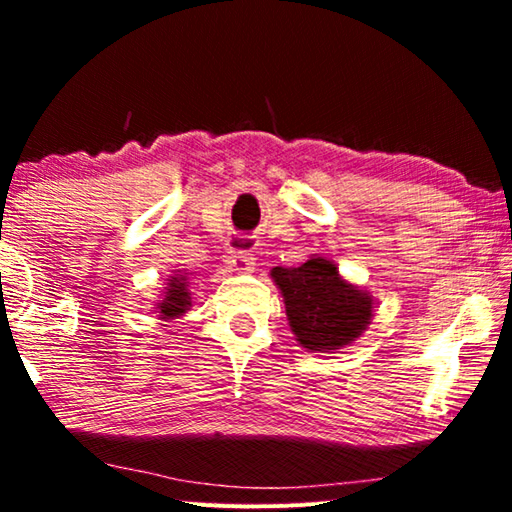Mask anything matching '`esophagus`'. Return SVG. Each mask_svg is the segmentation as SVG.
I'll list each match as a JSON object with an SVG mask.
<instances>
[{
    "label": "esophagus",
    "instance_id": "esophagus-1",
    "mask_svg": "<svg viewBox=\"0 0 512 512\" xmlns=\"http://www.w3.org/2000/svg\"><path fill=\"white\" fill-rule=\"evenodd\" d=\"M225 264L235 273H250L255 268V259L250 257V253H244V250H230L225 255Z\"/></svg>",
    "mask_w": 512,
    "mask_h": 512
}]
</instances>
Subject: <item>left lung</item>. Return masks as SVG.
<instances>
[{
    "instance_id": "left-lung-1",
    "label": "left lung",
    "mask_w": 512,
    "mask_h": 512,
    "mask_svg": "<svg viewBox=\"0 0 512 512\" xmlns=\"http://www.w3.org/2000/svg\"><path fill=\"white\" fill-rule=\"evenodd\" d=\"M271 280L280 289L287 320L300 348L336 352L359 341L375 316V298L339 273L334 259L311 255L298 268L275 266Z\"/></svg>"
}]
</instances>
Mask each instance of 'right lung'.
<instances>
[{"mask_svg": "<svg viewBox=\"0 0 512 512\" xmlns=\"http://www.w3.org/2000/svg\"><path fill=\"white\" fill-rule=\"evenodd\" d=\"M192 309V291H189V275L185 271H176L167 277V287L162 291V298L155 302V316L164 323L183 318Z\"/></svg>", "mask_w": 512, "mask_h": 512, "instance_id": "1", "label": "right lung"}]
</instances>
